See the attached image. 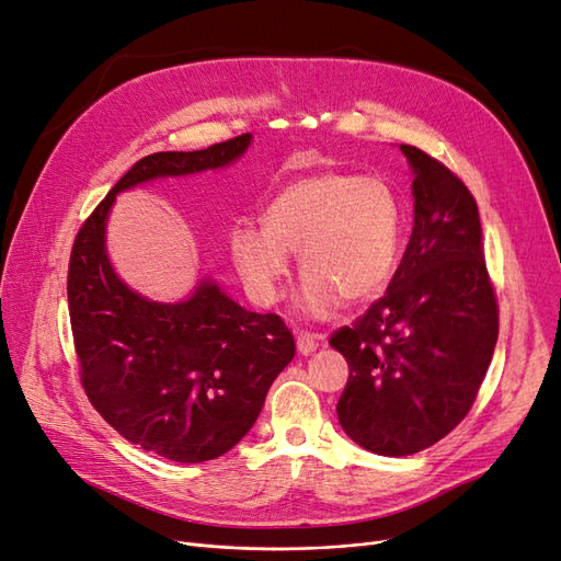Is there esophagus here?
Returning a JSON list of instances; mask_svg holds the SVG:
<instances>
[{
  "label": "esophagus",
  "instance_id": "esophagus-1",
  "mask_svg": "<svg viewBox=\"0 0 561 561\" xmlns=\"http://www.w3.org/2000/svg\"><path fill=\"white\" fill-rule=\"evenodd\" d=\"M322 342V334H313V332H297V348L299 353L309 355L313 353Z\"/></svg>",
  "mask_w": 561,
  "mask_h": 561
}]
</instances>
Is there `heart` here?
<instances>
[{"instance_id":"1","label":"heart","mask_w":561,"mask_h":561,"mask_svg":"<svg viewBox=\"0 0 561 561\" xmlns=\"http://www.w3.org/2000/svg\"><path fill=\"white\" fill-rule=\"evenodd\" d=\"M402 215L396 192L379 178L318 171L271 198L264 225L239 222L229 243L248 293L274 304L290 274L293 252L307 268L297 307L328 318L342 301L369 299L390 280L400 254Z\"/></svg>"}]
</instances>
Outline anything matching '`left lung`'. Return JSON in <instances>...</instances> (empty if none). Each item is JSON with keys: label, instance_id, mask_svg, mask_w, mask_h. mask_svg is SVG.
I'll list each match as a JSON object with an SVG mask.
<instances>
[{"label": "left lung", "instance_id": "obj_1", "mask_svg": "<svg viewBox=\"0 0 561 561\" xmlns=\"http://www.w3.org/2000/svg\"><path fill=\"white\" fill-rule=\"evenodd\" d=\"M414 171V229L381 299L330 336L348 363L336 416L381 456L428 449L466 419L499 339L478 203L426 151L400 145Z\"/></svg>", "mask_w": 561, "mask_h": 561}]
</instances>
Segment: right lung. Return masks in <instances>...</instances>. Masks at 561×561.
<instances>
[{"mask_svg": "<svg viewBox=\"0 0 561 561\" xmlns=\"http://www.w3.org/2000/svg\"><path fill=\"white\" fill-rule=\"evenodd\" d=\"M250 138L133 163L81 225L67 268L79 377L91 404L128 443L178 463L213 461L241 443L268 386L295 358V336L280 316L245 311L210 280L180 304L133 293L107 260L105 222L118 192L222 168Z\"/></svg>", "mask_w": 561, "mask_h": 561, "instance_id": "right-lung-1", "label": "right lung"}]
</instances>
